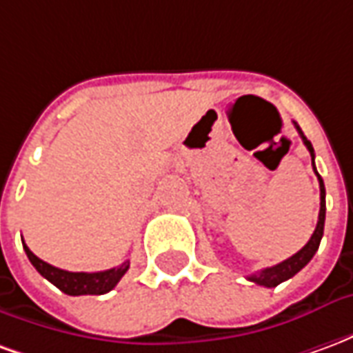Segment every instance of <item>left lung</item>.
<instances>
[{
    "instance_id": "obj_1",
    "label": "left lung",
    "mask_w": 353,
    "mask_h": 353,
    "mask_svg": "<svg viewBox=\"0 0 353 353\" xmlns=\"http://www.w3.org/2000/svg\"><path fill=\"white\" fill-rule=\"evenodd\" d=\"M295 128L301 134V138H303V143L306 145V149L310 151L312 157V166H314V172H316V176H318L319 181V217H318V225H316V230H314V234L308 240V244L304 245L303 250H299L295 255H291L289 259L281 261L278 265L268 266V268H263L261 272H255L252 276H248V280L255 281L257 285H265V288H276V285H280L281 281L289 280V278H293L299 270H303L304 266L310 263V259L316 255L319 248V242H321V236H323V225H325V185H323V179L318 174V170H316V164H314V147L312 143L306 139V136L301 130V126L296 123Z\"/></svg>"
}]
</instances>
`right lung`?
Here are the masks:
<instances>
[{
    "label": "right lung",
    "instance_id": "right-lung-1",
    "mask_svg": "<svg viewBox=\"0 0 353 353\" xmlns=\"http://www.w3.org/2000/svg\"><path fill=\"white\" fill-rule=\"evenodd\" d=\"M22 245H24V252H26L30 263L35 266V270L41 274L43 278H47L52 285H57L60 291H64L65 295L72 296L108 293L115 288L130 266L128 261H124L121 266L101 270V272H70V270H62V268H57V266L39 259L37 255L30 252V248L24 244V240H22Z\"/></svg>",
    "mask_w": 353,
    "mask_h": 353
}]
</instances>
